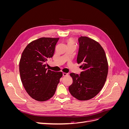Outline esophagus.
I'll return each instance as SVG.
<instances>
[{
  "label": "esophagus",
  "instance_id": "1",
  "mask_svg": "<svg viewBox=\"0 0 129 129\" xmlns=\"http://www.w3.org/2000/svg\"><path fill=\"white\" fill-rule=\"evenodd\" d=\"M62 74H63V76L68 75V73H62Z\"/></svg>",
  "mask_w": 129,
  "mask_h": 129
}]
</instances>
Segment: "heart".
I'll use <instances>...</instances> for the list:
<instances>
[{"label": "heart", "mask_w": 129, "mask_h": 129, "mask_svg": "<svg viewBox=\"0 0 129 129\" xmlns=\"http://www.w3.org/2000/svg\"><path fill=\"white\" fill-rule=\"evenodd\" d=\"M68 45H75V42L72 39H70L68 40Z\"/></svg>", "instance_id": "obj_1"}]
</instances>
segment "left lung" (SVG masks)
I'll use <instances>...</instances> for the list:
<instances>
[{"label":"left lung","instance_id":"left-lung-1","mask_svg":"<svg viewBox=\"0 0 129 129\" xmlns=\"http://www.w3.org/2000/svg\"><path fill=\"white\" fill-rule=\"evenodd\" d=\"M79 49L77 62L83 70L80 75L71 73L73 83L69 87L71 95L80 101L91 99L103 87L108 73L106 55L99 42L87 37L78 39Z\"/></svg>","mask_w":129,"mask_h":129}]
</instances>
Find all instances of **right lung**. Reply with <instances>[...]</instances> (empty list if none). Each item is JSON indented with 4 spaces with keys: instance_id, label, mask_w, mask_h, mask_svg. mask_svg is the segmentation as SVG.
I'll list each match as a JSON object with an SVG mask.
<instances>
[{
    "instance_id": "1",
    "label": "right lung",
    "mask_w": 129,
    "mask_h": 129,
    "mask_svg": "<svg viewBox=\"0 0 129 129\" xmlns=\"http://www.w3.org/2000/svg\"><path fill=\"white\" fill-rule=\"evenodd\" d=\"M59 38H41L33 41L23 51L19 62L22 83L28 94L38 101H46L55 92L62 73L46 68L54 55Z\"/></svg>"
}]
</instances>
